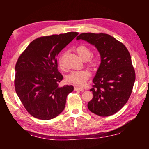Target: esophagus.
Returning <instances> with one entry per match:
<instances>
[{
	"mask_svg": "<svg viewBox=\"0 0 149 149\" xmlns=\"http://www.w3.org/2000/svg\"><path fill=\"white\" fill-rule=\"evenodd\" d=\"M74 91H84V89H83V88L77 87V86H75V87H74Z\"/></svg>",
	"mask_w": 149,
	"mask_h": 149,
	"instance_id": "34e87169",
	"label": "esophagus"
}]
</instances>
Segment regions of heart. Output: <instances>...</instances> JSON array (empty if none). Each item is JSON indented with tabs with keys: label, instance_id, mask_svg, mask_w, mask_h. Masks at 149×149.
Segmentation results:
<instances>
[{
	"label": "heart",
	"instance_id": "1",
	"mask_svg": "<svg viewBox=\"0 0 149 149\" xmlns=\"http://www.w3.org/2000/svg\"><path fill=\"white\" fill-rule=\"evenodd\" d=\"M75 52L81 58L84 60H87V64L92 69H96L100 62V58L97 55H91V50L90 48L86 45H79L75 48ZM58 65L60 68H63L62 56L58 58ZM91 76V73L87 70H78V71L72 72L66 77L68 83L76 85L78 87L84 86L87 80Z\"/></svg>",
	"mask_w": 149,
	"mask_h": 149
}]
</instances>
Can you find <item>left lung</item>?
Here are the masks:
<instances>
[{
    "label": "left lung",
    "instance_id": "8db88e82",
    "mask_svg": "<svg viewBox=\"0 0 149 149\" xmlns=\"http://www.w3.org/2000/svg\"><path fill=\"white\" fill-rule=\"evenodd\" d=\"M76 39L95 45L101 57L90 89L93 97L88 108L100 116L114 114L127 102L135 83V72L129 51L122 42L102 33H84Z\"/></svg>",
    "mask_w": 149,
    "mask_h": 149
}]
</instances>
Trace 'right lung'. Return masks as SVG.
<instances>
[{
  "label": "right lung",
  "mask_w": 149,
  "mask_h": 149,
  "mask_svg": "<svg viewBox=\"0 0 149 149\" xmlns=\"http://www.w3.org/2000/svg\"><path fill=\"white\" fill-rule=\"evenodd\" d=\"M78 35L68 32L39 37L20 54L15 67V90L32 116L51 120L64 109L72 85L59 87L63 79L58 70L56 56Z\"/></svg>",
  "instance_id": "1"
}]
</instances>
